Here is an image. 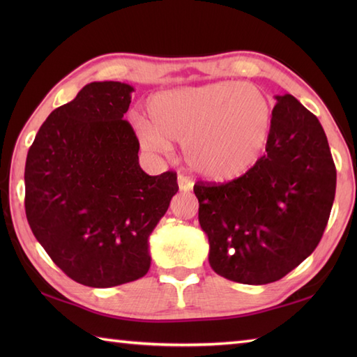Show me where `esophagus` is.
<instances>
[{
  "mask_svg": "<svg viewBox=\"0 0 357 357\" xmlns=\"http://www.w3.org/2000/svg\"><path fill=\"white\" fill-rule=\"evenodd\" d=\"M178 187L181 192H190L193 188V181L188 179L187 176H183V174H179L178 176Z\"/></svg>",
  "mask_w": 357,
  "mask_h": 357,
  "instance_id": "esophagus-1",
  "label": "esophagus"
}]
</instances>
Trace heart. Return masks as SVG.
I'll list each match as a JSON object with an SVG mask.
<instances>
[{"label": "heart", "mask_w": 357, "mask_h": 357, "mask_svg": "<svg viewBox=\"0 0 357 357\" xmlns=\"http://www.w3.org/2000/svg\"><path fill=\"white\" fill-rule=\"evenodd\" d=\"M150 119L132 118L141 147L169 153L184 141L192 169L211 181H231L252 169L268 141L273 107L261 89L238 81L176 87L149 101Z\"/></svg>", "instance_id": "b5f03b06"}]
</instances>
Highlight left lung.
<instances>
[{"mask_svg":"<svg viewBox=\"0 0 357 357\" xmlns=\"http://www.w3.org/2000/svg\"><path fill=\"white\" fill-rule=\"evenodd\" d=\"M264 155L244 176L196 184L210 267L233 282L284 278L319 244L336 193L327 136L293 95H276Z\"/></svg>","mask_w":357,"mask_h":357,"instance_id":"left-lung-1","label":"left lung"}]
</instances>
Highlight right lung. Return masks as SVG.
<instances>
[{"label": "right lung", "instance_id": "obj_1", "mask_svg": "<svg viewBox=\"0 0 357 357\" xmlns=\"http://www.w3.org/2000/svg\"><path fill=\"white\" fill-rule=\"evenodd\" d=\"M135 89L95 81L53 110L29 149L26 216L36 241L77 282L109 288L150 268V234L178 192L176 173L150 176L124 119Z\"/></svg>", "mask_w": 357, "mask_h": 357}]
</instances>
